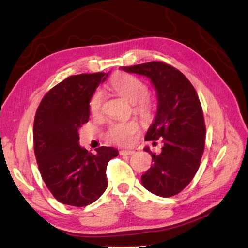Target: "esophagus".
<instances>
[{"instance_id": "1", "label": "esophagus", "mask_w": 248, "mask_h": 248, "mask_svg": "<svg viewBox=\"0 0 248 248\" xmlns=\"http://www.w3.org/2000/svg\"><path fill=\"white\" fill-rule=\"evenodd\" d=\"M133 154H135V151L134 150H128V149H123L120 151V155H131Z\"/></svg>"}]
</instances>
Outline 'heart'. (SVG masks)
I'll return each mask as SVG.
<instances>
[{
	"label": "heart",
	"instance_id": "obj_1",
	"mask_svg": "<svg viewBox=\"0 0 248 248\" xmlns=\"http://www.w3.org/2000/svg\"><path fill=\"white\" fill-rule=\"evenodd\" d=\"M112 90L122 97L127 99L134 104V110L142 116H150L155 111V103L153 99L147 95V86L144 81L129 74H117L110 81ZM103 101L102 91L98 89L94 91L90 99V111L93 114H98L101 111ZM140 129V124L136 121L119 122L113 123L108 132V138L111 141L122 146L131 145L135 138V134Z\"/></svg>",
	"mask_w": 248,
	"mask_h": 248
}]
</instances>
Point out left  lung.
Listing matches in <instances>:
<instances>
[{
    "label": "left lung",
    "mask_w": 248,
    "mask_h": 248,
    "mask_svg": "<svg viewBox=\"0 0 248 248\" xmlns=\"http://www.w3.org/2000/svg\"><path fill=\"white\" fill-rule=\"evenodd\" d=\"M123 71L148 77L157 93L158 107L145 140H160L162 150L141 175L150 193L171 197L187 186L201 164L205 149L206 126L196 90L179 69L163 62L122 66Z\"/></svg>",
    "instance_id": "1"
}]
</instances>
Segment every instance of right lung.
Returning <instances> with one entry per match:
<instances>
[{
	"label": "right lung",
	"instance_id": "add662e5",
	"mask_svg": "<svg viewBox=\"0 0 248 248\" xmlns=\"http://www.w3.org/2000/svg\"><path fill=\"white\" fill-rule=\"evenodd\" d=\"M108 73L69 76L39 104L33 148L39 171L52 195L64 205H90L107 189V166L119 151L100 147L91 154L79 145L78 131L89 121V102Z\"/></svg>",
	"mask_w": 248,
	"mask_h": 248
}]
</instances>
